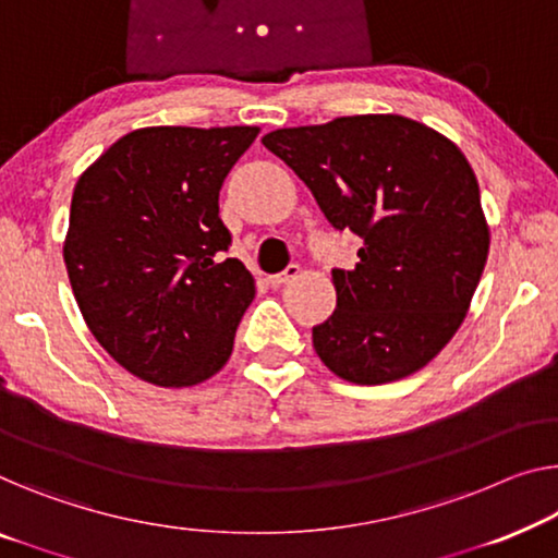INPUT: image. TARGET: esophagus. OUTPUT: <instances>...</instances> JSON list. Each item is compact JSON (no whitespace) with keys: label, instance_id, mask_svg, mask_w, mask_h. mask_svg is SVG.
<instances>
[{"label":"esophagus","instance_id":"34e87169","mask_svg":"<svg viewBox=\"0 0 558 558\" xmlns=\"http://www.w3.org/2000/svg\"><path fill=\"white\" fill-rule=\"evenodd\" d=\"M298 272H301V268H298V265H288V268L282 270V272H276V276H270L268 282H270L272 288H280V286H286V282L293 280V278H298Z\"/></svg>","mask_w":558,"mask_h":558}]
</instances>
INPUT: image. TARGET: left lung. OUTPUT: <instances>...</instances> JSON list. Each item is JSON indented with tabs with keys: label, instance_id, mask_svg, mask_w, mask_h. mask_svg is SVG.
<instances>
[{
	"label": "left lung",
	"instance_id": "left-lung-1",
	"mask_svg": "<svg viewBox=\"0 0 558 558\" xmlns=\"http://www.w3.org/2000/svg\"><path fill=\"white\" fill-rule=\"evenodd\" d=\"M336 230L363 238L332 270L336 311L313 328L343 380L380 386L434 361L465 318L488 257L476 174L451 140L401 114H353L268 132Z\"/></svg>",
	"mask_w": 558,
	"mask_h": 558
}]
</instances>
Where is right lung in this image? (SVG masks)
<instances>
[{
    "mask_svg": "<svg viewBox=\"0 0 558 558\" xmlns=\"http://www.w3.org/2000/svg\"><path fill=\"white\" fill-rule=\"evenodd\" d=\"M257 128H143L74 185L64 265L82 318L132 376L203 384L228 363L255 280L220 260V187Z\"/></svg>",
    "mask_w": 558,
    "mask_h": 558,
    "instance_id": "right-lung-1",
    "label": "right lung"
}]
</instances>
